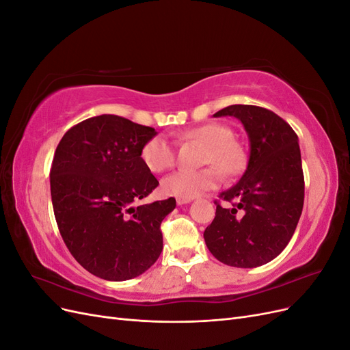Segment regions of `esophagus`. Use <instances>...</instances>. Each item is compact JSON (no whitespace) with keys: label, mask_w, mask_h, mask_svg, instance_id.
<instances>
[{"label":"esophagus","mask_w":350,"mask_h":350,"mask_svg":"<svg viewBox=\"0 0 350 350\" xmlns=\"http://www.w3.org/2000/svg\"><path fill=\"white\" fill-rule=\"evenodd\" d=\"M189 201H191V198H178L176 203H178V206H183V204L189 203Z\"/></svg>","instance_id":"1"}]
</instances>
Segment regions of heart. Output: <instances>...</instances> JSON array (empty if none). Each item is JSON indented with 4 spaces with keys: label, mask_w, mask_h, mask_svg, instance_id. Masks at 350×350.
<instances>
[{
    "label": "heart",
    "mask_w": 350,
    "mask_h": 350,
    "mask_svg": "<svg viewBox=\"0 0 350 350\" xmlns=\"http://www.w3.org/2000/svg\"><path fill=\"white\" fill-rule=\"evenodd\" d=\"M185 140L198 142L206 146L203 162L216 165L226 174H235L242 165V152L234 142V133L226 125L206 124L183 133ZM142 161L152 172H163L175 163L174 144L165 135H154L142 147ZM216 166L200 171L179 169L162 181L166 196L179 198H194L219 185L221 175Z\"/></svg>",
    "instance_id": "obj_1"
}]
</instances>
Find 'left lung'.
<instances>
[{
  "instance_id": "obj_1",
  "label": "left lung",
  "mask_w": 350,
  "mask_h": 350,
  "mask_svg": "<svg viewBox=\"0 0 350 350\" xmlns=\"http://www.w3.org/2000/svg\"><path fill=\"white\" fill-rule=\"evenodd\" d=\"M213 116H235L250 140L248 163L239 181L216 204L204 230L208 251L232 267L252 269L276 258L288 245L304 207V172L298 135L274 112L230 105Z\"/></svg>"
}]
</instances>
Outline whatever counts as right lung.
<instances>
[{
  "instance_id": "add662e5",
  "label": "right lung",
  "mask_w": 350,
  "mask_h": 350,
  "mask_svg": "<svg viewBox=\"0 0 350 350\" xmlns=\"http://www.w3.org/2000/svg\"><path fill=\"white\" fill-rule=\"evenodd\" d=\"M156 134L105 113L74 125L55 150L51 197L59 234L71 256L100 279L140 276L163 250L161 224L175 198L134 206L159 185L140 156Z\"/></svg>"
}]
</instances>
